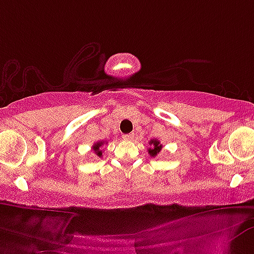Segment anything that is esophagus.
<instances>
[{"label":"esophagus","mask_w":254,"mask_h":254,"mask_svg":"<svg viewBox=\"0 0 254 254\" xmlns=\"http://www.w3.org/2000/svg\"><path fill=\"white\" fill-rule=\"evenodd\" d=\"M122 138H124L125 140H132V139L134 138V134H133V133H129V134H124L122 135Z\"/></svg>","instance_id":"esophagus-1"}]
</instances>
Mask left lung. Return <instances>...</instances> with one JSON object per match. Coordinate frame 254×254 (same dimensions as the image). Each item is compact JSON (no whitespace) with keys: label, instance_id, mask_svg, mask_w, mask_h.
<instances>
[{"label":"left lung","instance_id":"left-lung-1","mask_svg":"<svg viewBox=\"0 0 254 254\" xmlns=\"http://www.w3.org/2000/svg\"><path fill=\"white\" fill-rule=\"evenodd\" d=\"M149 144L151 147L147 150H149L150 156L151 157H156V156H157V153H159V151H161V149H162L161 141H158L157 139H151Z\"/></svg>","mask_w":254,"mask_h":254}]
</instances>
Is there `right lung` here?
I'll use <instances>...</instances> for the list:
<instances>
[{"label": "right lung", "instance_id": "add662e5", "mask_svg": "<svg viewBox=\"0 0 254 254\" xmlns=\"http://www.w3.org/2000/svg\"><path fill=\"white\" fill-rule=\"evenodd\" d=\"M103 144H104V141H98V142H96V144L92 146V150L95 151V153L97 156H98V157H102V156H103V151L101 150L102 145H103Z\"/></svg>", "mask_w": 254, "mask_h": 254}]
</instances>
